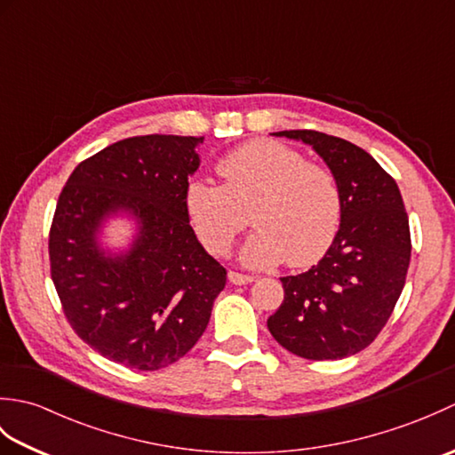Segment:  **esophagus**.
I'll return each instance as SVG.
<instances>
[{
    "instance_id": "1",
    "label": "esophagus",
    "mask_w": 455,
    "mask_h": 455,
    "mask_svg": "<svg viewBox=\"0 0 455 455\" xmlns=\"http://www.w3.org/2000/svg\"><path fill=\"white\" fill-rule=\"evenodd\" d=\"M228 279H230V283H235V285H246V283L254 282L252 275H246L240 272H228Z\"/></svg>"
}]
</instances>
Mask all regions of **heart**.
Wrapping results in <instances>:
<instances>
[{
    "label": "heart",
    "mask_w": 455,
    "mask_h": 455,
    "mask_svg": "<svg viewBox=\"0 0 455 455\" xmlns=\"http://www.w3.org/2000/svg\"><path fill=\"white\" fill-rule=\"evenodd\" d=\"M222 186L191 180L183 205L207 252L225 256L250 220L256 233L240 259L250 267L318 262L342 220V189L331 168L275 140H252L217 164Z\"/></svg>",
    "instance_id": "heart-1"
}]
</instances>
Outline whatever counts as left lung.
Instances as JSON below:
<instances>
[{
    "mask_svg": "<svg viewBox=\"0 0 455 455\" xmlns=\"http://www.w3.org/2000/svg\"><path fill=\"white\" fill-rule=\"evenodd\" d=\"M311 144L342 189L332 246L308 272L282 277L283 301L267 328L305 360H340L370 346L387 324L407 279L411 230L401 191L370 154L318 131H279Z\"/></svg>",
    "mask_w": 455,
    "mask_h": 455,
    "instance_id": "obj_1",
    "label": "left lung"
}]
</instances>
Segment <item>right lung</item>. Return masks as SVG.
<instances>
[{
  "instance_id": "obj_1",
  "label": "right lung",
  "mask_w": 455,
  "mask_h": 455,
  "mask_svg": "<svg viewBox=\"0 0 455 455\" xmlns=\"http://www.w3.org/2000/svg\"><path fill=\"white\" fill-rule=\"evenodd\" d=\"M203 137L147 134L111 144L70 173L48 235L51 275L68 323L85 344L131 370L156 371L205 332L227 269L189 225L183 193ZM140 220L129 253L105 255L102 220Z\"/></svg>"
}]
</instances>
